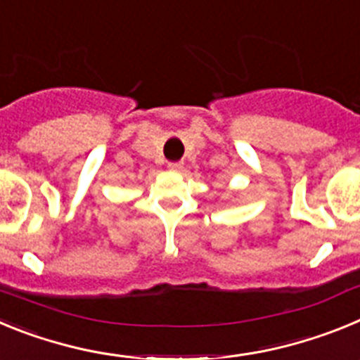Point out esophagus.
Here are the masks:
<instances>
[{
	"label": "esophagus",
	"instance_id": "obj_1",
	"mask_svg": "<svg viewBox=\"0 0 360 360\" xmlns=\"http://www.w3.org/2000/svg\"><path fill=\"white\" fill-rule=\"evenodd\" d=\"M167 167H169L171 171H180L182 169V164H180V162H169V164H167Z\"/></svg>",
	"mask_w": 360,
	"mask_h": 360
}]
</instances>
